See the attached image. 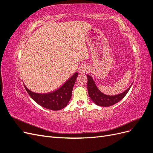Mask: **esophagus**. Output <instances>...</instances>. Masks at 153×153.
Instances as JSON below:
<instances>
[{
  "instance_id": "1",
  "label": "esophagus",
  "mask_w": 153,
  "mask_h": 153,
  "mask_svg": "<svg viewBox=\"0 0 153 153\" xmlns=\"http://www.w3.org/2000/svg\"><path fill=\"white\" fill-rule=\"evenodd\" d=\"M87 70V68L85 65H82L80 66L79 69H78V71H79V73L80 74H84L85 73Z\"/></svg>"
}]
</instances>
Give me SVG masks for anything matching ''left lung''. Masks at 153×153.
<instances>
[{
    "mask_svg": "<svg viewBox=\"0 0 153 153\" xmlns=\"http://www.w3.org/2000/svg\"><path fill=\"white\" fill-rule=\"evenodd\" d=\"M87 77V89L90 98L97 105L100 106H110L121 101L128 92L131 86L121 94L115 96H108L102 93L96 87L92 78L89 75Z\"/></svg>",
    "mask_w": 153,
    "mask_h": 153,
    "instance_id": "left-lung-1",
    "label": "left lung"
}]
</instances>
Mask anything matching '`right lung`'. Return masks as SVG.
I'll list each match as a JSON object with an SVG mask.
<instances>
[{"label": "right lung", "instance_id": "add662e5", "mask_svg": "<svg viewBox=\"0 0 153 153\" xmlns=\"http://www.w3.org/2000/svg\"><path fill=\"white\" fill-rule=\"evenodd\" d=\"M78 75V73H75L59 89L50 93H35L27 89L25 85L24 87L32 99L37 103L49 110H59L65 107L70 100L73 88Z\"/></svg>", "mask_w": 153, "mask_h": 153}]
</instances>
